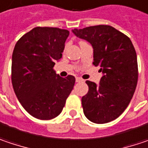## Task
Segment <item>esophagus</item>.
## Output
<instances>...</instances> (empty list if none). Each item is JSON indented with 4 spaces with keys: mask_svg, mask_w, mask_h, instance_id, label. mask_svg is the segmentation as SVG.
I'll use <instances>...</instances> for the list:
<instances>
[{
    "mask_svg": "<svg viewBox=\"0 0 148 148\" xmlns=\"http://www.w3.org/2000/svg\"><path fill=\"white\" fill-rule=\"evenodd\" d=\"M75 80H76V82H82V81H84L81 78H79V77H77V78L75 79Z\"/></svg>",
    "mask_w": 148,
    "mask_h": 148,
    "instance_id": "34e87169",
    "label": "esophagus"
}]
</instances>
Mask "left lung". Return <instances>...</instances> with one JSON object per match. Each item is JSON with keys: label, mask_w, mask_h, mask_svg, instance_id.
<instances>
[{"label": "left lung", "mask_w": 148, "mask_h": 148, "mask_svg": "<svg viewBox=\"0 0 148 148\" xmlns=\"http://www.w3.org/2000/svg\"><path fill=\"white\" fill-rule=\"evenodd\" d=\"M72 32L91 44L93 64L103 73L99 85L86 81L89 91L81 100L84 114L94 123L110 122L123 113L134 95L138 79L134 46L126 35L108 25Z\"/></svg>", "instance_id": "left-lung-1"}]
</instances>
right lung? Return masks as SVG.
<instances>
[{"mask_svg":"<svg viewBox=\"0 0 148 148\" xmlns=\"http://www.w3.org/2000/svg\"><path fill=\"white\" fill-rule=\"evenodd\" d=\"M69 32L57 27H34L15 45L12 83L18 100L39 120L58 116L74 88L75 78H62L53 70L62 58Z\"/></svg>","mask_w":148,"mask_h":148,"instance_id":"1","label":"right lung"}]
</instances>
